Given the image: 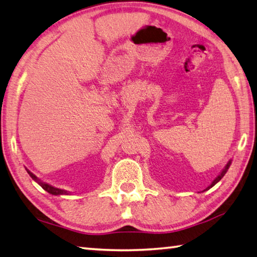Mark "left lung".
Instances as JSON below:
<instances>
[{
  "label": "left lung",
  "instance_id": "left-lung-1",
  "mask_svg": "<svg viewBox=\"0 0 257 257\" xmlns=\"http://www.w3.org/2000/svg\"><path fill=\"white\" fill-rule=\"evenodd\" d=\"M229 166H230V162H228V164H227V166H226V168L224 169V171H222V172H221V173L219 174V176H218V177H217V178L215 179V180H214V181H212V183H211V185H210L209 187H208V188H207V190H208V189H210L211 187H214V186L216 185V183H217V182H218V181L220 180V179H221L222 177H224V176H225V173L227 172V170H228V168H229Z\"/></svg>",
  "mask_w": 257,
  "mask_h": 257
}]
</instances>
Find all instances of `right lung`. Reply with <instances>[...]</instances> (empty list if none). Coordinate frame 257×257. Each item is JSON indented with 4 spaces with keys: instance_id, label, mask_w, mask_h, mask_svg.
<instances>
[{
    "instance_id": "add662e5",
    "label": "right lung",
    "mask_w": 257,
    "mask_h": 257,
    "mask_svg": "<svg viewBox=\"0 0 257 257\" xmlns=\"http://www.w3.org/2000/svg\"><path fill=\"white\" fill-rule=\"evenodd\" d=\"M27 171H28V173H29V174H30V177L33 179V180L37 181V182L39 183V185H40L43 189H45L46 191H48L49 193H51V195H68V192L65 191V190H61V189H58V188L52 187V186H50V185H48V183L41 182V181L39 180V179L35 176V174L31 173V172L29 171V170H27Z\"/></svg>"
}]
</instances>
